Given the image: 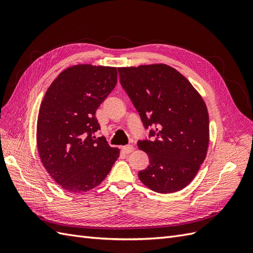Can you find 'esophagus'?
I'll use <instances>...</instances> for the list:
<instances>
[{
  "label": "esophagus",
  "instance_id": "1",
  "mask_svg": "<svg viewBox=\"0 0 253 253\" xmlns=\"http://www.w3.org/2000/svg\"><path fill=\"white\" fill-rule=\"evenodd\" d=\"M134 145L132 144H127V145H125V147H122V151H124V153H126V154H128V153H131L134 151Z\"/></svg>",
  "mask_w": 253,
  "mask_h": 253
}]
</instances>
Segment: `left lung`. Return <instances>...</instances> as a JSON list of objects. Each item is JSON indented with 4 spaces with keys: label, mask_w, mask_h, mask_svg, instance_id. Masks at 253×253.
<instances>
[{
    "label": "left lung",
    "mask_w": 253,
    "mask_h": 253,
    "mask_svg": "<svg viewBox=\"0 0 253 253\" xmlns=\"http://www.w3.org/2000/svg\"><path fill=\"white\" fill-rule=\"evenodd\" d=\"M120 84L138 112L149 139L137 145L149 156L142 183L174 193L195 177L207 155L209 115L203 98L183 76L166 64L119 67Z\"/></svg>",
    "instance_id": "obj_1"
}]
</instances>
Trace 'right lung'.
Listing matches in <instances>:
<instances>
[{
	"label": "right lung",
	"instance_id": "right-lung-1",
	"mask_svg": "<svg viewBox=\"0 0 253 253\" xmlns=\"http://www.w3.org/2000/svg\"><path fill=\"white\" fill-rule=\"evenodd\" d=\"M116 67L79 64L66 68L45 94L37 124V144L49 175L67 192L100 185L119 157L104 137L97 109L115 88Z\"/></svg>",
	"mask_w": 253,
	"mask_h": 253
}]
</instances>
